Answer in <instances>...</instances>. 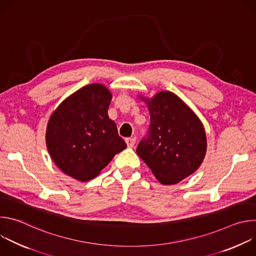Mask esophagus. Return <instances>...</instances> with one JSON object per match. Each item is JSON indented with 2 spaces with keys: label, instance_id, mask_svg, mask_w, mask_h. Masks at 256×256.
Instances as JSON below:
<instances>
[{
  "label": "esophagus",
  "instance_id": "esophagus-1",
  "mask_svg": "<svg viewBox=\"0 0 256 256\" xmlns=\"http://www.w3.org/2000/svg\"><path fill=\"white\" fill-rule=\"evenodd\" d=\"M126 142L128 148H132L136 144V138H126Z\"/></svg>",
  "mask_w": 256,
  "mask_h": 256
}]
</instances>
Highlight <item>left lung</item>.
I'll list each match as a JSON object with an SVG mask.
<instances>
[{
    "mask_svg": "<svg viewBox=\"0 0 256 256\" xmlns=\"http://www.w3.org/2000/svg\"><path fill=\"white\" fill-rule=\"evenodd\" d=\"M148 104L151 122L136 154L162 184H176L200 166L206 151L204 126L178 96L162 91Z\"/></svg>",
    "mask_w": 256,
    "mask_h": 256,
    "instance_id": "1",
    "label": "left lung"
}]
</instances>
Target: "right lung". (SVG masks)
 <instances>
[{
	"label": "right lung",
	"mask_w": 256,
	"mask_h": 256,
	"mask_svg": "<svg viewBox=\"0 0 256 256\" xmlns=\"http://www.w3.org/2000/svg\"><path fill=\"white\" fill-rule=\"evenodd\" d=\"M112 98L105 86L90 84L68 96L52 114L46 147L64 174L88 181L126 148L107 114Z\"/></svg>",
	"instance_id": "1"
}]
</instances>
